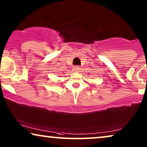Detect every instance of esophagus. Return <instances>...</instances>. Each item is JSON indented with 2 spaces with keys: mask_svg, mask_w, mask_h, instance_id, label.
<instances>
[{
  "mask_svg": "<svg viewBox=\"0 0 147 147\" xmlns=\"http://www.w3.org/2000/svg\"><path fill=\"white\" fill-rule=\"evenodd\" d=\"M73 69H74V71H78L80 69V66H77V65L74 66Z\"/></svg>",
  "mask_w": 147,
  "mask_h": 147,
  "instance_id": "esophagus-1",
  "label": "esophagus"
}]
</instances>
